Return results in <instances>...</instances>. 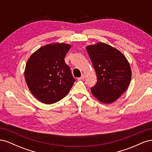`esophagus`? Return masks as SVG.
<instances>
[{
  "label": "esophagus",
  "instance_id": "esophagus-1",
  "mask_svg": "<svg viewBox=\"0 0 152 152\" xmlns=\"http://www.w3.org/2000/svg\"><path fill=\"white\" fill-rule=\"evenodd\" d=\"M84 78H85V76H84V75H82L80 77H79V78H78V80H83V79H84Z\"/></svg>",
  "mask_w": 152,
  "mask_h": 152
}]
</instances>
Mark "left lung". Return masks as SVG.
I'll list each match as a JSON object with an SVG mask.
<instances>
[{
    "label": "left lung",
    "mask_w": 152,
    "mask_h": 152,
    "mask_svg": "<svg viewBox=\"0 0 152 152\" xmlns=\"http://www.w3.org/2000/svg\"><path fill=\"white\" fill-rule=\"evenodd\" d=\"M97 75L91 93L99 102L111 103L127 89L131 79L129 63L124 55L111 45L99 42L86 48Z\"/></svg>",
    "instance_id": "left-lung-1"
}]
</instances>
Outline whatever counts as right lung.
<instances>
[{"mask_svg": "<svg viewBox=\"0 0 152 152\" xmlns=\"http://www.w3.org/2000/svg\"><path fill=\"white\" fill-rule=\"evenodd\" d=\"M69 44L56 43L39 48L30 57L25 70L27 86L35 97L45 104L61 100L75 81L65 57Z\"/></svg>", "mask_w": 152, "mask_h": 152, "instance_id": "right-lung-1", "label": "right lung"}]
</instances>
